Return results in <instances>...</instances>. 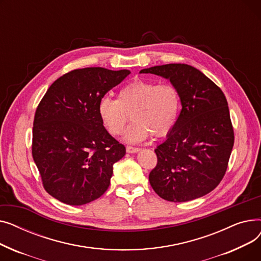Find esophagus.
Instances as JSON below:
<instances>
[{
    "label": "esophagus",
    "instance_id": "34e87169",
    "mask_svg": "<svg viewBox=\"0 0 261 261\" xmlns=\"http://www.w3.org/2000/svg\"><path fill=\"white\" fill-rule=\"evenodd\" d=\"M126 150H127V152H128V153H136V152H139L141 149H140V148H136V147H131V146H127Z\"/></svg>",
    "mask_w": 261,
    "mask_h": 261
}]
</instances>
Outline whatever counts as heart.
I'll return each instance as SVG.
<instances>
[{"label":"heart","mask_w":261,"mask_h":261,"mask_svg":"<svg viewBox=\"0 0 261 261\" xmlns=\"http://www.w3.org/2000/svg\"><path fill=\"white\" fill-rule=\"evenodd\" d=\"M181 95L173 85L136 78L118 93L117 99L105 96L98 103V115L107 130L114 136L120 135L131 118L125 141L140 143L150 135H167L179 117Z\"/></svg>","instance_id":"heart-1"}]
</instances>
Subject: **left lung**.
Segmentation results:
<instances>
[{
	"label": "left lung",
	"mask_w": 261,
	"mask_h": 261,
	"mask_svg": "<svg viewBox=\"0 0 261 261\" xmlns=\"http://www.w3.org/2000/svg\"><path fill=\"white\" fill-rule=\"evenodd\" d=\"M141 74L168 79L180 92L182 110L166 140L154 150L149 182L170 202H186L214 190L225 174L234 146L228 105L221 89L196 67L170 63Z\"/></svg>",
	"instance_id": "1"
}]
</instances>
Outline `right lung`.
Segmentation results:
<instances>
[{
	"label": "right lung",
	"mask_w": 261,
	"mask_h": 261,
	"mask_svg": "<svg viewBox=\"0 0 261 261\" xmlns=\"http://www.w3.org/2000/svg\"><path fill=\"white\" fill-rule=\"evenodd\" d=\"M129 74L103 67L74 70L55 81L40 101L33 158L55 199L78 206L106 193L114 163L126 154V148L103 127L98 103Z\"/></svg>",
	"instance_id": "add662e5"
}]
</instances>
